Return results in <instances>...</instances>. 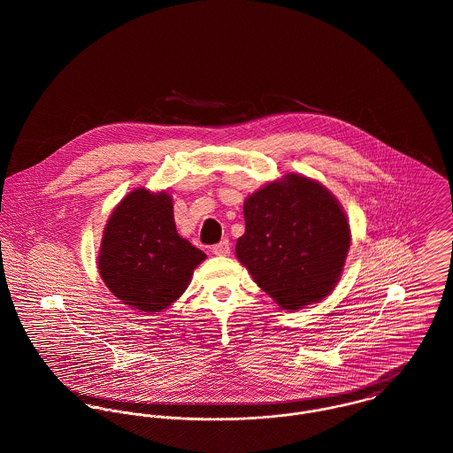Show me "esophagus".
Here are the masks:
<instances>
[{
	"mask_svg": "<svg viewBox=\"0 0 453 453\" xmlns=\"http://www.w3.org/2000/svg\"><path fill=\"white\" fill-rule=\"evenodd\" d=\"M212 255H216V257H228L230 255V242L228 241H221L219 244L212 246Z\"/></svg>",
	"mask_w": 453,
	"mask_h": 453,
	"instance_id": "obj_1",
	"label": "esophagus"
}]
</instances>
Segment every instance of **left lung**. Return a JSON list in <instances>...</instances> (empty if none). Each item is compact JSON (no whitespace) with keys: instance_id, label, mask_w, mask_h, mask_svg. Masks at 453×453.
<instances>
[{"instance_id":"1","label":"left lung","mask_w":453,"mask_h":453,"mask_svg":"<svg viewBox=\"0 0 453 453\" xmlns=\"http://www.w3.org/2000/svg\"><path fill=\"white\" fill-rule=\"evenodd\" d=\"M244 219L235 255L282 309L298 311L333 291L350 248V226L326 187L286 174L246 198Z\"/></svg>"}]
</instances>
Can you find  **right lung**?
Returning <instances> with one entry per match:
<instances>
[{
	"label": "right lung",
	"mask_w": 453,
	"mask_h": 453,
	"mask_svg": "<svg viewBox=\"0 0 453 453\" xmlns=\"http://www.w3.org/2000/svg\"><path fill=\"white\" fill-rule=\"evenodd\" d=\"M205 255L180 237L173 196L135 188L113 209L97 257L108 289L139 312L155 314L188 288Z\"/></svg>",
	"instance_id": "right-lung-1"
}]
</instances>
